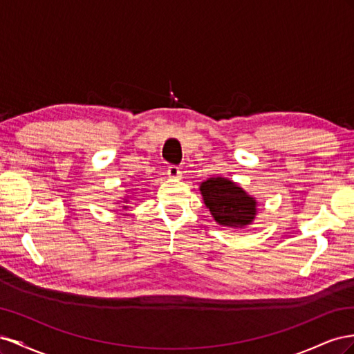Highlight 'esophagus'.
<instances>
[{"label":"esophagus","instance_id":"esophagus-1","mask_svg":"<svg viewBox=\"0 0 354 354\" xmlns=\"http://www.w3.org/2000/svg\"><path fill=\"white\" fill-rule=\"evenodd\" d=\"M167 176L174 178V179H180V176H183V171H180V169L178 166H169L167 167Z\"/></svg>","mask_w":354,"mask_h":354}]
</instances>
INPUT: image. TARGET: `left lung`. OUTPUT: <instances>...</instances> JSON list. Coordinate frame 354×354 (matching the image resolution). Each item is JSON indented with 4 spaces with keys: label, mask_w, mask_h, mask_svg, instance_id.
<instances>
[{
    "label": "left lung",
    "mask_w": 354,
    "mask_h": 354,
    "mask_svg": "<svg viewBox=\"0 0 354 354\" xmlns=\"http://www.w3.org/2000/svg\"><path fill=\"white\" fill-rule=\"evenodd\" d=\"M205 205L219 225L241 228L257 214V200L225 178H210L200 185Z\"/></svg>",
    "instance_id": "8db88e82"
}]
</instances>
